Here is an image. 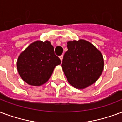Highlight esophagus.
Here are the masks:
<instances>
[{
    "instance_id": "esophagus-1",
    "label": "esophagus",
    "mask_w": 122,
    "mask_h": 122,
    "mask_svg": "<svg viewBox=\"0 0 122 122\" xmlns=\"http://www.w3.org/2000/svg\"><path fill=\"white\" fill-rule=\"evenodd\" d=\"M59 58H60V59H61V61H62V60H63V55H61V56H59Z\"/></svg>"
}]
</instances>
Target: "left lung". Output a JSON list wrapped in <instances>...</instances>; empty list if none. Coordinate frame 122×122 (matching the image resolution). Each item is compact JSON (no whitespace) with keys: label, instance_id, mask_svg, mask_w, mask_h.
Segmentation results:
<instances>
[{"label":"left lung","instance_id":"1","mask_svg":"<svg viewBox=\"0 0 122 122\" xmlns=\"http://www.w3.org/2000/svg\"><path fill=\"white\" fill-rule=\"evenodd\" d=\"M62 68L71 85L84 89L97 81L104 69L102 54L91 43L84 40L67 43Z\"/></svg>","mask_w":122,"mask_h":122}]
</instances>
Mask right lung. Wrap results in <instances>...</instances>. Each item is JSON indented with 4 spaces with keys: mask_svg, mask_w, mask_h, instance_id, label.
Here are the masks:
<instances>
[{
    "mask_svg": "<svg viewBox=\"0 0 122 122\" xmlns=\"http://www.w3.org/2000/svg\"><path fill=\"white\" fill-rule=\"evenodd\" d=\"M61 64L49 41H36L22 52L17 60L18 73L32 86H41L48 81L54 68Z\"/></svg>",
    "mask_w": 122,
    "mask_h": 122,
    "instance_id": "obj_1",
    "label": "right lung"
}]
</instances>
